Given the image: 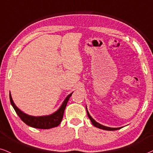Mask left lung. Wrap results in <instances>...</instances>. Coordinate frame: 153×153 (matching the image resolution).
Listing matches in <instances>:
<instances>
[{"mask_svg":"<svg viewBox=\"0 0 153 153\" xmlns=\"http://www.w3.org/2000/svg\"><path fill=\"white\" fill-rule=\"evenodd\" d=\"M86 112H87V115H88V118H89V119L91 120L92 124H93V125L95 126V127H97V128H100V129L105 130V131H116V130H118V129L121 128H110V127H106V126H103V125H101V124L99 123H97L95 120L93 118H92L91 116H90L89 113H88V111L87 110V108H86Z\"/></svg>","mask_w":153,"mask_h":153,"instance_id":"obj_1","label":"left lung"}]
</instances>
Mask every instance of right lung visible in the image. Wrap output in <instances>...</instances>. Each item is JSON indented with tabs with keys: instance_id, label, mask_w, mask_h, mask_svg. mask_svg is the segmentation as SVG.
Instances as JSON below:
<instances>
[{
	"instance_id": "obj_1",
	"label": "right lung",
	"mask_w": 153,
	"mask_h": 153,
	"mask_svg": "<svg viewBox=\"0 0 153 153\" xmlns=\"http://www.w3.org/2000/svg\"><path fill=\"white\" fill-rule=\"evenodd\" d=\"M73 93V92H72ZM71 93L69 95H68L64 102L59 107L56 112L54 114L48 115V116H33L27 115L25 113L20 111L18 107L16 106L14 102H13L12 97H11L10 93V101L11 105H13V108L16 111V114L18 115L20 117V119L23 121L25 123L27 124V126H30V127L35 128H39V129H50L52 128L56 127L60 124L61 123L62 118L64 116V112H65L66 105L67 104L68 101H69V98L71 97Z\"/></svg>"
}]
</instances>
